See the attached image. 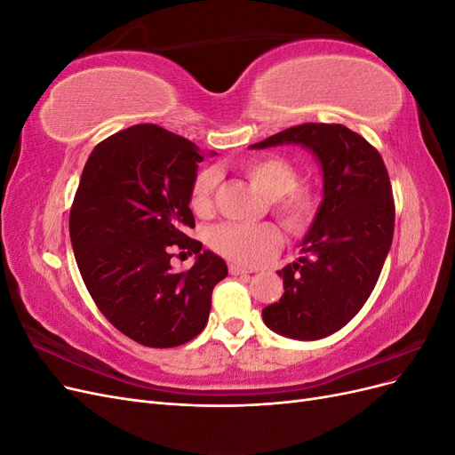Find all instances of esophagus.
Returning a JSON list of instances; mask_svg holds the SVG:
<instances>
[{
    "label": "esophagus",
    "mask_w": 455,
    "mask_h": 455,
    "mask_svg": "<svg viewBox=\"0 0 455 455\" xmlns=\"http://www.w3.org/2000/svg\"><path fill=\"white\" fill-rule=\"evenodd\" d=\"M229 273L231 275H246V273H252V269H246V267L237 266V264H229Z\"/></svg>",
    "instance_id": "esophagus-1"
}]
</instances>
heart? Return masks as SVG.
Wrapping results in <instances>:
<instances>
[{
	"instance_id": "b5f03b06",
	"label": "heart",
	"mask_w": 455,
	"mask_h": 455,
	"mask_svg": "<svg viewBox=\"0 0 455 455\" xmlns=\"http://www.w3.org/2000/svg\"><path fill=\"white\" fill-rule=\"evenodd\" d=\"M243 172L269 197L271 209L291 233L306 231L316 212V196L298 184L294 163L279 156L254 157L243 163ZM218 176L212 169L196 174L189 189V204L196 212H206L212 204ZM211 246L222 256L243 266H259L281 249V233L273 224H222L211 231Z\"/></svg>"
}]
</instances>
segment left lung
<instances>
[{"mask_svg": "<svg viewBox=\"0 0 455 455\" xmlns=\"http://www.w3.org/2000/svg\"><path fill=\"white\" fill-rule=\"evenodd\" d=\"M296 144L323 171V201L301 256L277 271L284 294L261 309L273 332L321 339L338 332L366 304L389 254L395 203L378 149L343 125L304 123L252 144L254 149Z\"/></svg>", "mask_w": 455, "mask_h": 455, "instance_id": "8db88e82", "label": "left lung"}]
</instances>
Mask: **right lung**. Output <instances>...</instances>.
Returning <instances> with one entry per match:
<instances>
[{
    "label": "right lung",
    "instance_id": "right-lung-1",
    "mask_svg": "<svg viewBox=\"0 0 455 455\" xmlns=\"http://www.w3.org/2000/svg\"><path fill=\"white\" fill-rule=\"evenodd\" d=\"M199 148L157 125H134L89 156L70 211V239L96 307L146 347H176L209 321L212 288L226 261L188 237L196 228L189 189ZM176 250L196 254L174 272Z\"/></svg>",
    "mask_w": 455,
    "mask_h": 455
}]
</instances>
